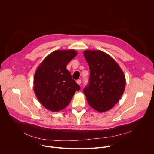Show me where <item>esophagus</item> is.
Returning <instances> with one entry per match:
<instances>
[{"label":"esophagus","mask_w":154,"mask_h":154,"mask_svg":"<svg viewBox=\"0 0 154 154\" xmlns=\"http://www.w3.org/2000/svg\"><path fill=\"white\" fill-rule=\"evenodd\" d=\"M81 83H82V81H81V80H77V83L78 85H80Z\"/></svg>","instance_id":"esophagus-1"}]
</instances>
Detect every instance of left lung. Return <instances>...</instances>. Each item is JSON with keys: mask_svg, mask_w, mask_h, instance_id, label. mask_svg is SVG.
<instances>
[{"mask_svg": "<svg viewBox=\"0 0 154 154\" xmlns=\"http://www.w3.org/2000/svg\"><path fill=\"white\" fill-rule=\"evenodd\" d=\"M83 55L88 63L90 82L83 93L88 104L99 112L111 109L122 96L125 77L118 63L99 50H86Z\"/></svg>", "mask_w": 154, "mask_h": 154, "instance_id": "left-lung-1", "label": "left lung"}]
</instances>
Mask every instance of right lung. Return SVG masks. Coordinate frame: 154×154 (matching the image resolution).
<instances>
[{
  "label": "right lung",
  "mask_w": 154,
  "mask_h": 154,
  "mask_svg": "<svg viewBox=\"0 0 154 154\" xmlns=\"http://www.w3.org/2000/svg\"><path fill=\"white\" fill-rule=\"evenodd\" d=\"M74 49L57 50L48 55L35 73L33 89L39 102L48 110L59 112L70 103L80 86L66 69L76 55Z\"/></svg>",
  "instance_id": "obj_1"
}]
</instances>
